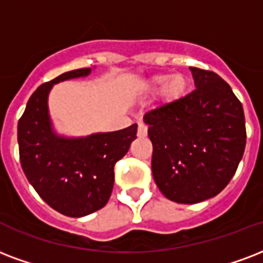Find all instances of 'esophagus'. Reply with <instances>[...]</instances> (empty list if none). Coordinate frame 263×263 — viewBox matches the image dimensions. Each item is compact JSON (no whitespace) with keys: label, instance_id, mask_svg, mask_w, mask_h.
<instances>
[{"label":"esophagus","instance_id":"1","mask_svg":"<svg viewBox=\"0 0 263 263\" xmlns=\"http://www.w3.org/2000/svg\"><path fill=\"white\" fill-rule=\"evenodd\" d=\"M147 135V125L143 123L138 124V136L143 138V136Z\"/></svg>","mask_w":263,"mask_h":263}]
</instances>
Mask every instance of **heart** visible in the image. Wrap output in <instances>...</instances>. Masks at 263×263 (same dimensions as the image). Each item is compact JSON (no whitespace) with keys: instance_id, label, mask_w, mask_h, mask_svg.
<instances>
[{"instance_id":"b5f03b06","label":"heart","mask_w":263,"mask_h":263,"mask_svg":"<svg viewBox=\"0 0 263 263\" xmlns=\"http://www.w3.org/2000/svg\"><path fill=\"white\" fill-rule=\"evenodd\" d=\"M187 81H186L185 76L182 74H172V76H164V74H158L150 77L145 84V91L149 93L157 92L160 87V96L164 102H172L176 100L179 96L183 95L186 89Z\"/></svg>"}]
</instances>
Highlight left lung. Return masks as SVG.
<instances>
[{
	"label": "left lung",
	"mask_w": 263,
	"mask_h": 263,
	"mask_svg": "<svg viewBox=\"0 0 263 263\" xmlns=\"http://www.w3.org/2000/svg\"><path fill=\"white\" fill-rule=\"evenodd\" d=\"M196 89L145 114L152 171L171 201L196 204L225 189L246 149L241 102L214 71L190 67Z\"/></svg>",
	"instance_id": "8db88e82"
}]
</instances>
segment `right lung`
<instances>
[{"mask_svg":"<svg viewBox=\"0 0 263 263\" xmlns=\"http://www.w3.org/2000/svg\"><path fill=\"white\" fill-rule=\"evenodd\" d=\"M91 69L60 74L34 91L17 123L20 164L44 201L66 216L89 215L107 204L114 185V165L136 139L138 125L85 138L56 135L48 113V95L70 78L85 77Z\"/></svg>","mask_w":263,"mask_h":263,"instance_id":"obj_1","label":"right lung"}]
</instances>
